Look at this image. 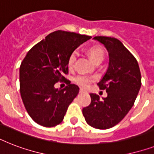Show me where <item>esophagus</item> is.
Returning <instances> with one entry per match:
<instances>
[{
	"instance_id": "obj_1",
	"label": "esophagus",
	"mask_w": 154,
	"mask_h": 154,
	"mask_svg": "<svg viewBox=\"0 0 154 154\" xmlns=\"http://www.w3.org/2000/svg\"><path fill=\"white\" fill-rule=\"evenodd\" d=\"M80 94H85V93H87L86 91H85V89H80Z\"/></svg>"
}]
</instances>
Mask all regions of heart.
Wrapping results in <instances>:
<instances>
[{"instance_id": "obj_1", "label": "heart", "mask_w": 154, "mask_h": 154, "mask_svg": "<svg viewBox=\"0 0 154 154\" xmlns=\"http://www.w3.org/2000/svg\"><path fill=\"white\" fill-rule=\"evenodd\" d=\"M89 57L91 58V60L94 61L96 65L100 64L103 61L104 57H105V53L101 48L99 47H93L90 48L88 51ZM77 58V53L73 52L70 54L69 57L68 59V68L69 69H72L74 67V62ZM95 80V77H91V76H86V75H79L77 77H75L74 82L75 83L83 88H86L91 84L92 82Z\"/></svg>"}]
</instances>
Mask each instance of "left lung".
<instances>
[{"label":"left lung","mask_w":154,"mask_h":154,"mask_svg":"<svg viewBox=\"0 0 154 154\" xmlns=\"http://www.w3.org/2000/svg\"><path fill=\"white\" fill-rule=\"evenodd\" d=\"M109 53V66L102 79L97 83L105 89L107 97L100 99L90 94L91 103L83 108L86 122L95 129H107L122 121L131 109L141 85L138 63L119 40L114 37H95Z\"/></svg>","instance_id":"left-lung-1"}]
</instances>
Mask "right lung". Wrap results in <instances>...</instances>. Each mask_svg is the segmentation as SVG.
<instances>
[{
    "label": "right lung",
    "mask_w": 154,
    "mask_h": 154,
    "mask_svg": "<svg viewBox=\"0 0 154 154\" xmlns=\"http://www.w3.org/2000/svg\"><path fill=\"white\" fill-rule=\"evenodd\" d=\"M91 37L58 30L32 47L20 66V92L28 113L45 127L60 124L79 87L70 84L58 89L54 85L65 80L68 59L77 47Z\"/></svg>",
    "instance_id": "add662e5"
}]
</instances>
